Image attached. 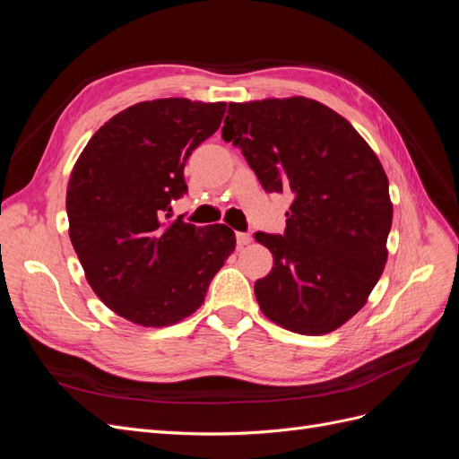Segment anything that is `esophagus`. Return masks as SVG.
Here are the masks:
<instances>
[{"instance_id": "34e87169", "label": "esophagus", "mask_w": 459, "mask_h": 459, "mask_svg": "<svg viewBox=\"0 0 459 459\" xmlns=\"http://www.w3.org/2000/svg\"><path fill=\"white\" fill-rule=\"evenodd\" d=\"M253 241V238L248 233H238V245L239 247H245V245H248Z\"/></svg>"}]
</instances>
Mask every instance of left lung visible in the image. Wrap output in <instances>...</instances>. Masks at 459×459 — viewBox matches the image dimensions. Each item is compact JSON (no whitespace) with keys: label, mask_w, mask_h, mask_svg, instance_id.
<instances>
[{"label":"left lung","mask_w":459,"mask_h":459,"mask_svg":"<svg viewBox=\"0 0 459 459\" xmlns=\"http://www.w3.org/2000/svg\"><path fill=\"white\" fill-rule=\"evenodd\" d=\"M221 137L266 193L287 191L283 235L255 233L273 255L255 283L260 310L300 335H325L364 307L386 262L388 179L352 124L307 97L230 103Z\"/></svg>","instance_id":"left-lung-1"}]
</instances>
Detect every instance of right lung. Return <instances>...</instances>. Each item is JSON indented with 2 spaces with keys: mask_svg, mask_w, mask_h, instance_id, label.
<instances>
[{
  "mask_svg": "<svg viewBox=\"0 0 459 459\" xmlns=\"http://www.w3.org/2000/svg\"><path fill=\"white\" fill-rule=\"evenodd\" d=\"M226 103L143 101L93 134L66 187L68 235L93 293L128 322L172 325L195 312L235 248L224 226L166 224L187 193L191 151L211 137Z\"/></svg>",
  "mask_w": 459,
  "mask_h": 459,
  "instance_id": "add662e5",
  "label": "right lung"
}]
</instances>
